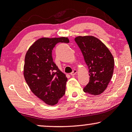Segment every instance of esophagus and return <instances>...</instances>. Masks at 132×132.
Segmentation results:
<instances>
[{"instance_id":"34e87169","label":"esophagus","mask_w":132,"mask_h":132,"mask_svg":"<svg viewBox=\"0 0 132 132\" xmlns=\"http://www.w3.org/2000/svg\"><path fill=\"white\" fill-rule=\"evenodd\" d=\"M77 72H78V71H77V69H74L73 71H72L71 73H70V75H71L72 76H74L77 73Z\"/></svg>"}]
</instances>
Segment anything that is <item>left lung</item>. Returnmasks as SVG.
I'll use <instances>...</instances> for the list:
<instances>
[{"label": "left lung", "instance_id": "left-lung-1", "mask_svg": "<svg viewBox=\"0 0 132 132\" xmlns=\"http://www.w3.org/2000/svg\"><path fill=\"white\" fill-rule=\"evenodd\" d=\"M75 40L82 52L89 70L90 81L83 91L93 95L101 94L112 78L114 57L105 44L95 37L78 36Z\"/></svg>", "mask_w": 132, "mask_h": 132}]
</instances>
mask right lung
Here are the masks:
<instances>
[{"label":"right lung","mask_w":132,"mask_h":132,"mask_svg":"<svg viewBox=\"0 0 132 132\" xmlns=\"http://www.w3.org/2000/svg\"><path fill=\"white\" fill-rule=\"evenodd\" d=\"M68 38L39 39L25 57L24 77L33 93L46 104L54 105L65 94L68 78L53 62L52 51L58 43H69Z\"/></svg>","instance_id":"right-lung-1"}]
</instances>
